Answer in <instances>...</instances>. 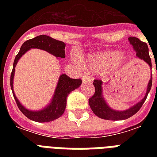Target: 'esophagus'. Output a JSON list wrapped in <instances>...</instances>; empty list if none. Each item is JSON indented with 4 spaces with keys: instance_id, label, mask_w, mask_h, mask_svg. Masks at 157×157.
Listing matches in <instances>:
<instances>
[{
    "instance_id": "1",
    "label": "esophagus",
    "mask_w": 157,
    "mask_h": 157,
    "mask_svg": "<svg viewBox=\"0 0 157 157\" xmlns=\"http://www.w3.org/2000/svg\"><path fill=\"white\" fill-rule=\"evenodd\" d=\"M82 81H83V83H87V82H91L92 81V79L88 76H82Z\"/></svg>"
}]
</instances>
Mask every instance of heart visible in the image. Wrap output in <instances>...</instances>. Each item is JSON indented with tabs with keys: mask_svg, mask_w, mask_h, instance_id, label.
<instances>
[{
	"mask_svg": "<svg viewBox=\"0 0 157 157\" xmlns=\"http://www.w3.org/2000/svg\"><path fill=\"white\" fill-rule=\"evenodd\" d=\"M125 57L121 56V53L117 50L104 51L91 54L86 59V65L91 71H102L111 68L118 63Z\"/></svg>",
	"mask_w": 157,
	"mask_h": 157,
	"instance_id": "obj_1",
	"label": "heart"
}]
</instances>
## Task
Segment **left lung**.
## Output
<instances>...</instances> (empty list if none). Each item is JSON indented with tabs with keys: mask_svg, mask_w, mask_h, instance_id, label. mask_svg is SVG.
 <instances>
[{
	"mask_svg": "<svg viewBox=\"0 0 157 157\" xmlns=\"http://www.w3.org/2000/svg\"><path fill=\"white\" fill-rule=\"evenodd\" d=\"M128 40L130 45H133L134 51L136 52V56L139 57L142 60H144V62H146L150 67V68L151 69V60L149 56L148 46L147 45V43L143 42L139 38L134 37V36H129ZM93 84L95 87V93L89 99V104L94 113L102 119L108 120V121H121V120H126L131 117L132 116H134L135 113L139 112V109L141 108L151 88L152 75H151V78L147 85L146 94L144 98L133 105L132 107L124 111H117V110L112 109L107 103V101L105 100L103 95V81L99 80H94Z\"/></svg>",
	"mask_w": 157,
	"mask_h": 157,
	"instance_id": "obj_1",
	"label": "left lung"
}]
</instances>
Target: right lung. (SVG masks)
<instances>
[{
	"label": "right lung",
	"instance_id": "right-lung-1",
	"mask_svg": "<svg viewBox=\"0 0 157 157\" xmlns=\"http://www.w3.org/2000/svg\"><path fill=\"white\" fill-rule=\"evenodd\" d=\"M65 46L66 44L63 41L53 39L49 36L40 35L25 41L21 46L18 54L16 55L10 76V87L18 107L28 119L36 122H50L59 118L63 114L64 111L66 109L67 98L68 94L72 90L79 88L82 81L81 79H71L67 76L66 74H62L59 76V81L50 103L42 109L32 111L22 105L13 91V76L15 72V67L18 60L28 50L31 49H40L45 50L46 52L54 55L57 59L65 58Z\"/></svg>",
	"mask_w": 157,
	"mask_h": 157
}]
</instances>
